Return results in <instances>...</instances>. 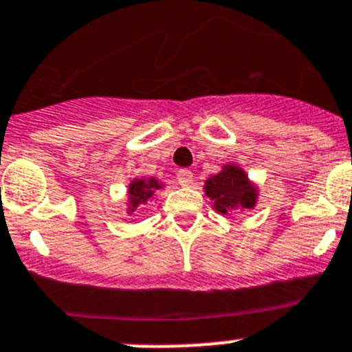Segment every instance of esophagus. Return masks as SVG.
Wrapping results in <instances>:
<instances>
[{
	"instance_id": "esophagus-1",
	"label": "esophagus",
	"mask_w": 352,
	"mask_h": 352,
	"mask_svg": "<svg viewBox=\"0 0 352 352\" xmlns=\"http://www.w3.org/2000/svg\"><path fill=\"white\" fill-rule=\"evenodd\" d=\"M176 179H178L179 185H190L193 179V173L190 169H186V167H183V169H179L178 173H176Z\"/></svg>"
}]
</instances>
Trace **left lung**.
Returning <instances> with one entry per match:
<instances>
[{"label":"left lung","mask_w":352,"mask_h":352,"mask_svg":"<svg viewBox=\"0 0 352 352\" xmlns=\"http://www.w3.org/2000/svg\"><path fill=\"white\" fill-rule=\"evenodd\" d=\"M206 193L214 202L216 211L223 214L235 208H253L256 199V192L248 183L246 174L235 166H227L220 174L211 176L206 183Z\"/></svg>","instance_id":"1"}]
</instances>
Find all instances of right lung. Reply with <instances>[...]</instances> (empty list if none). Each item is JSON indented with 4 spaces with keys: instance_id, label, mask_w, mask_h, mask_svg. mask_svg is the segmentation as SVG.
Masks as SVG:
<instances>
[{
    "instance_id": "right-lung-1",
    "label": "right lung",
    "mask_w": 352,
    "mask_h": 352,
    "mask_svg": "<svg viewBox=\"0 0 352 352\" xmlns=\"http://www.w3.org/2000/svg\"><path fill=\"white\" fill-rule=\"evenodd\" d=\"M157 188H160V185L153 178L136 179L129 188V202H131L132 208H138L140 204H144L151 197L153 190Z\"/></svg>"
}]
</instances>
